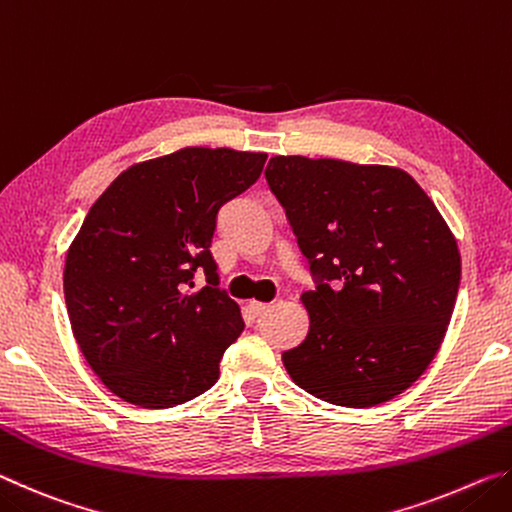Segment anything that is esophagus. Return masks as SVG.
Here are the masks:
<instances>
[{
    "instance_id": "esophagus-1",
    "label": "esophagus",
    "mask_w": 512,
    "mask_h": 512,
    "mask_svg": "<svg viewBox=\"0 0 512 512\" xmlns=\"http://www.w3.org/2000/svg\"><path fill=\"white\" fill-rule=\"evenodd\" d=\"M248 309H250V314L257 318V316H264L266 311L271 309V305H266V302H248Z\"/></svg>"
}]
</instances>
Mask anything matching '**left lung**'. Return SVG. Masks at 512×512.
Returning a JSON list of instances; mask_svg holds the SVG:
<instances>
[{
    "label": "left lung",
    "instance_id": "8db88e82",
    "mask_svg": "<svg viewBox=\"0 0 512 512\" xmlns=\"http://www.w3.org/2000/svg\"><path fill=\"white\" fill-rule=\"evenodd\" d=\"M266 183L316 289L307 339L284 368L318 400L368 409L418 379L445 339L461 282L456 239L409 173L275 155Z\"/></svg>",
    "mask_w": 512,
    "mask_h": 512
}]
</instances>
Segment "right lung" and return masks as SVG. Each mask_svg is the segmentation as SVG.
<instances>
[{
	"instance_id": "obj_1",
	"label": "right lung",
	"mask_w": 512,
	"mask_h": 512,
	"mask_svg": "<svg viewBox=\"0 0 512 512\" xmlns=\"http://www.w3.org/2000/svg\"><path fill=\"white\" fill-rule=\"evenodd\" d=\"M264 162L266 153L189 146L133 164L90 207L65 259L67 314L85 361L124 402L169 409L219 379L244 318L219 289L216 214ZM196 270L208 287L189 292Z\"/></svg>"
}]
</instances>
